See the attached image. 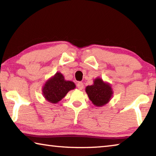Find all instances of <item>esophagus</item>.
Here are the masks:
<instances>
[{"label":"esophagus","instance_id":"esophagus-1","mask_svg":"<svg viewBox=\"0 0 156 156\" xmlns=\"http://www.w3.org/2000/svg\"><path fill=\"white\" fill-rule=\"evenodd\" d=\"M77 87L79 89H83V87H84V84L83 83H82V82H79V83H77Z\"/></svg>","mask_w":156,"mask_h":156}]
</instances>
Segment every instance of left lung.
<instances>
[{"mask_svg": "<svg viewBox=\"0 0 156 156\" xmlns=\"http://www.w3.org/2000/svg\"><path fill=\"white\" fill-rule=\"evenodd\" d=\"M86 92L91 101L97 107L107 104L113 94L111 86L100 78L96 79L94 84L87 87Z\"/></svg>", "mask_w": 156, "mask_h": 156, "instance_id": "1", "label": "left lung"}]
</instances>
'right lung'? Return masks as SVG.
Here are the masks:
<instances>
[{"mask_svg":"<svg viewBox=\"0 0 156 156\" xmlns=\"http://www.w3.org/2000/svg\"><path fill=\"white\" fill-rule=\"evenodd\" d=\"M75 87L76 85L73 82L65 80L64 76L58 72L47 82L43 91L46 100L51 103H57L66 96L69 91Z\"/></svg>","mask_w":156,"mask_h":156,"instance_id":"1","label":"right lung"}]
</instances>
